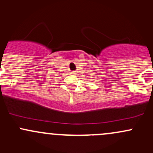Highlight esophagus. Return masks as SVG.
<instances>
[{
  "label": "esophagus",
  "instance_id": "34e87169",
  "mask_svg": "<svg viewBox=\"0 0 153 153\" xmlns=\"http://www.w3.org/2000/svg\"><path fill=\"white\" fill-rule=\"evenodd\" d=\"M72 73H73V74H75V71H73V72H72Z\"/></svg>",
  "mask_w": 153,
  "mask_h": 153
}]
</instances>
